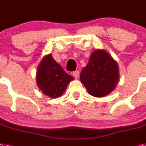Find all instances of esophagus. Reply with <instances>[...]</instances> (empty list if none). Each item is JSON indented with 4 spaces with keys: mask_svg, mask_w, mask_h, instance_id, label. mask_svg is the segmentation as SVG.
Instances as JSON below:
<instances>
[{
    "mask_svg": "<svg viewBox=\"0 0 146 146\" xmlns=\"http://www.w3.org/2000/svg\"><path fill=\"white\" fill-rule=\"evenodd\" d=\"M73 76L75 77L76 79H78L79 78V71H74L73 73Z\"/></svg>",
    "mask_w": 146,
    "mask_h": 146,
    "instance_id": "1",
    "label": "esophagus"
}]
</instances>
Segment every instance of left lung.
Returning a JSON list of instances; mask_svg holds the SVG:
<instances>
[{
    "label": "left lung",
    "instance_id": "8db88e82",
    "mask_svg": "<svg viewBox=\"0 0 146 146\" xmlns=\"http://www.w3.org/2000/svg\"><path fill=\"white\" fill-rule=\"evenodd\" d=\"M119 79L117 62L104 50H94L80 80L88 93L95 97H103L114 90Z\"/></svg>",
    "mask_w": 146,
    "mask_h": 146
}]
</instances>
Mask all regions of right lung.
Returning a JSON list of instances; mask_svg holds the SVG:
<instances>
[{
	"instance_id": "add662e5",
	"label": "right lung",
	"mask_w": 146,
	"mask_h": 146,
	"mask_svg": "<svg viewBox=\"0 0 146 146\" xmlns=\"http://www.w3.org/2000/svg\"><path fill=\"white\" fill-rule=\"evenodd\" d=\"M60 64L52 58L51 54L46 55L39 64L36 73V83L43 94L50 98L61 96L67 85L73 80Z\"/></svg>"
}]
</instances>
